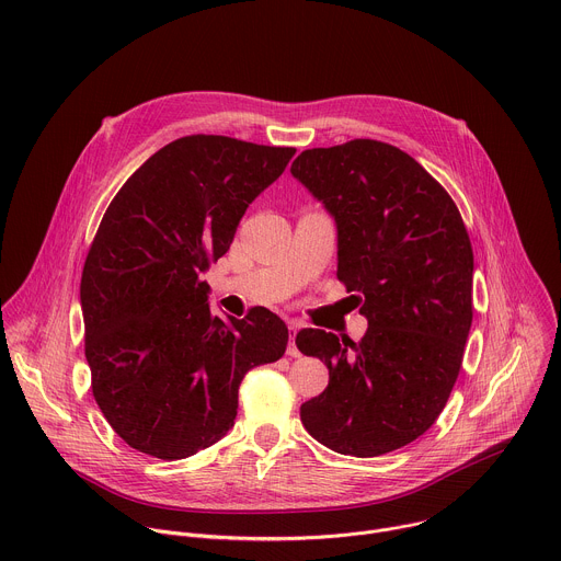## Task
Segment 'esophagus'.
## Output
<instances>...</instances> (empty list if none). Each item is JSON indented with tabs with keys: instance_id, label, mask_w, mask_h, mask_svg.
Returning <instances> with one entry per match:
<instances>
[{
	"instance_id": "esophagus-1",
	"label": "esophagus",
	"mask_w": 561,
	"mask_h": 561,
	"mask_svg": "<svg viewBox=\"0 0 561 561\" xmlns=\"http://www.w3.org/2000/svg\"><path fill=\"white\" fill-rule=\"evenodd\" d=\"M288 329H290V342H288L286 355H288V357H299L301 353H299V348H297V344H295V335H297V331H299V324H297V322H290Z\"/></svg>"
}]
</instances>
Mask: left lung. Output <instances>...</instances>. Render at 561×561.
I'll list each match as a JSON object with an SVG mask.
<instances>
[{"mask_svg": "<svg viewBox=\"0 0 561 561\" xmlns=\"http://www.w3.org/2000/svg\"><path fill=\"white\" fill-rule=\"evenodd\" d=\"M337 224V279L368 331L306 329L295 344L329 368L301 404L304 428L335 453L377 457L424 435L457 381L472 322V247L444 186L397 146L353 139L290 167Z\"/></svg>", "mask_w": 561, "mask_h": 561, "instance_id": "1", "label": "left lung"}]
</instances>
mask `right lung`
Returning <instances> with one entry per match:
<instances>
[{"mask_svg": "<svg viewBox=\"0 0 561 561\" xmlns=\"http://www.w3.org/2000/svg\"><path fill=\"white\" fill-rule=\"evenodd\" d=\"M293 154L224 135L180 137L106 208L79 299L93 397L130 448L173 461L213 446L234 424L244 375L284 355L282 319L268 308L213 317L202 273Z\"/></svg>", "mask_w": 561, "mask_h": 561, "instance_id": "add662e5", "label": "right lung"}]
</instances>
